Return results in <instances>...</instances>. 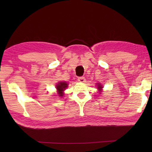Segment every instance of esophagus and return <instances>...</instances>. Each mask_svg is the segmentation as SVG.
Returning a JSON list of instances; mask_svg holds the SVG:
<instances>
[{
  "instance_id": "1",
  "label": "esophagus",
  "mask_w": 152,
  "mask_h": 152,
  "mask_svg": "<svg viewBox=\"0 0 152 152\" xmlns=\"http://www.w3.org/2000/svg\"><path fill=\"white\" fill-rule=\"evenodd\" d=\"M78 80L80 82H85V78H84V77H79Z\"/></svg>"
}]
</instances>
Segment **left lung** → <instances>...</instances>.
<instances>
[{"instance_id": "8db88e82", "label": "left lung", "mask_w": 152, "mask_h": 152, "mask_svg": "<svg viewBox=\"0 0 152 152\" xmlns=\"http://www.w3.org/2000/svg\"><path fill=\"white\" fill-rule=\"evenodd\" d=\"M97 88H98V90H99V91L100 92L99 93L101 94V92L102 91V85L100 83H98L97 84Z\"/></svg>"}]
</instances>
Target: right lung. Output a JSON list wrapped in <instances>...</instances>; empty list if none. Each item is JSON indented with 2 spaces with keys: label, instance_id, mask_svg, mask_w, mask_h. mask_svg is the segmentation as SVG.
Masks as SVG:
<instances>
[{
  "label": "right lung",
  "instance_id": "1",
  "mask_svg": "<svg viewBox=\"0 0 152 152\" xmlns=\"http://www.w3.org/2000/svg\"><path fill=\"white\" fill-rule=\"evenodd\" d=\"M68 84L66 82H60L56 84V88L57 89L58 94L59 96L62 97L64 96V91H65L66 88L68 87Z\"/></svg>",
  "mask_w": 152,
  "mask_h": 152
}]
</instances>
